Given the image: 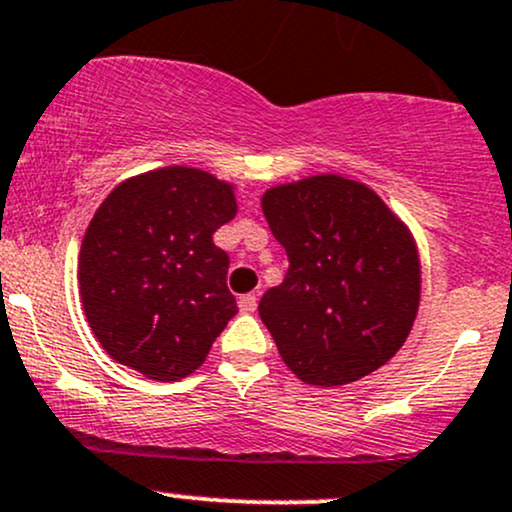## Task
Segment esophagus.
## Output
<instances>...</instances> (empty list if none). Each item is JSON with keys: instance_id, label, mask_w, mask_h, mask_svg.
<instances>
[{"instance_id": "1", "label": "esophagus", "mask_w": 512, "mask_h": 512, "mask_svg": "<svg viewBox=\"0 0 512 512\" xmlns=\"http://www.w3.org/2000/svg\"><path fill=\"white\" fill-rule=\"evenodd\" d=\"M238 308H240V313H255V308H257V296H255V294L240 296Z\"/></svg>"}]
</instances>
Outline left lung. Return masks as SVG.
Listing matches in <instances>:
<instances>
[{
    "label": "left lung",
    "instance_id": "left-lung-1",
    "mask_svg": "<svg viewBox=\"0 0 512 512\" xmlns=\"http://www.w3.org/2000/svg\"><path fill=\"white\" fill-rule=\"evenodd\" d=\"M289 257L260 318L303 384L342 386L376 372L411 333L420 306L413 233L367 184L313 174L262 196Z\"/></svg>",
    "mask_w": 512,
    "mask_h": 512
}]
</instances>
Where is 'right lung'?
<instances>
[{
  "mask_svg": "<svg viewBox=\"0 0 512 512\" xmlns=\"http://www.w3.org/2000/svg\"><path fill=\"white\" fill-rule=\"evenodd\" d=\"M238 213L233 184L196 167H160L114 189L89 221L80 296L111 359L155 381L204 364L238 313L228 255L213 233Z\"/></svg>",
  "mask_w": 512,
  "mask_h": 512,
  "instance_id": "obj_1",
  "label": "right lung"
}]
</instances>
